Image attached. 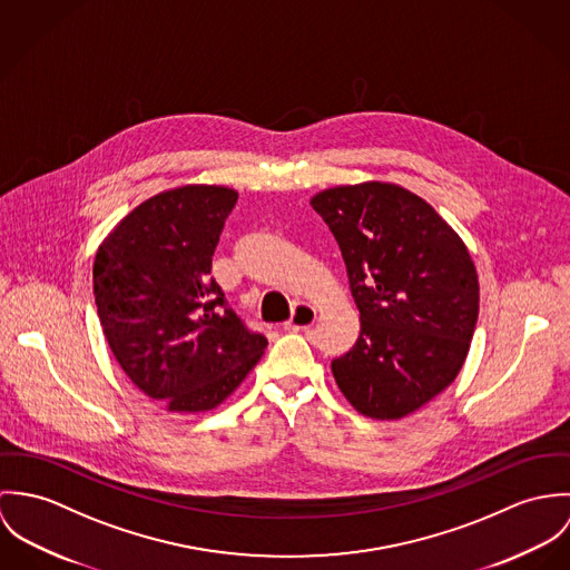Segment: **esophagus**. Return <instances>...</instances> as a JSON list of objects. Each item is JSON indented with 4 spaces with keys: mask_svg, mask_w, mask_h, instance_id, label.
<instances>
[{
    "mask_svg": "<svg viewBox=\"0 0 570 570\" xmlns=\"http://www.w3.org/2000/svg\"><path fill=\"white\" fill-rule=\"evenodd\" d=\"M315 321V308H313L311 304L299 302V304H295V308H293V316L286 321V330H293V332H297V330H308Z\"/></svg>",
    "mask_w": 570,
    "mask_h": 570,
    "instance_id": "esophagus-1",
    "label": "esophagus"
}]
</instances>
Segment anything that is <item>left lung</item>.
<instances>
[{
    "label": "left lung",
    "mask_w": 570,
    "mask_h": 570,
    "mask_svg": "<svg viewBox=\"0 0 570 570\" xmlns=\"http://www.w3.org/2000/svg\"><path fill=\"white\" fill-rule=\"evenodd\" d=\"M311 205L338 243L361 313L334 380L361 415L406 417L465 363L479 316L474 262L424 198L395 184L338 186Z\"/></svg>",
    "instance_id": "1"
}]
</instances>
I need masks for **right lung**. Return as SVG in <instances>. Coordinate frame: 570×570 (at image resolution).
<instances>
[{"instance_id":"add662e5","label":"right lung","mask_w":570,"mask_h":570,"mask_svg":"<svg viewBox=\"0 0 570 570\" xmlns=\"http://www.w3.org/2000/svg\"><path fill=\"white\" fill-rule=\"evenodd\" d=\"M238 191L184 186L137 205L102 240L94 295L102 332L130 382L175 413L218 406L262 358L212 277V255Z\"/></svg>"}]
</instances>
